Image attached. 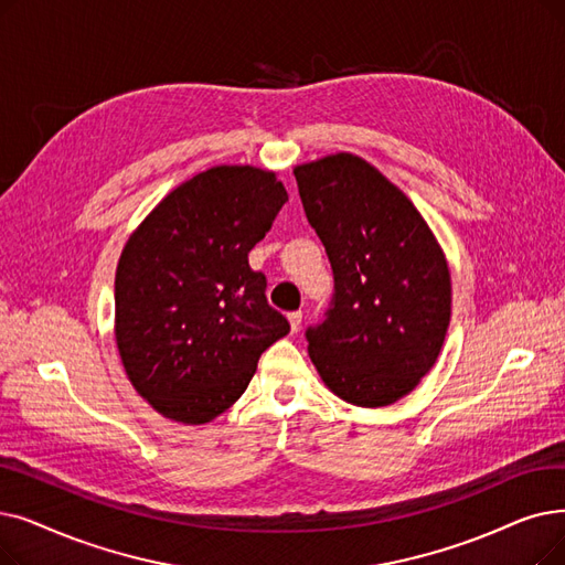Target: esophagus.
<instances>
[{
    "label": "esophagus",
    "mask_w": 565,
    "mask_h": 565,
    "mask_svg": "<svg viewBox=\"0 0 565 565\" xmlns=\"http://www.w3.org/2000/svg\"><path fill=\"white\" fill-rule=\"evenodd\" d=\"M288 321H290V332H298L302 326V311H290Z\"/></svg>",
    "instance_id": "esophagus-1"
}]
</instances>
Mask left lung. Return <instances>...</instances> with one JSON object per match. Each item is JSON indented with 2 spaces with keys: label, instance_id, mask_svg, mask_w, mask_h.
I'll return each instance as SVG.
<instances>
[{
  "label": "left lung",
  "instance_id": "left-lung-1",
  "mask_svg": "<svg viewBox=\"0 0 565 565\" xmlns=\"http://www.w3.org/2000/svg\"><path fill=\"white\" fill-rule=\"evenodd\" d=\"M307 222L321 237L334 292L307 328L326 385L355 406L402 399L431 370L450 326V273L420 212L355 154L296 170Z\"/></svg>",
  "mask_w": 565,
  "mask_h": 565
}]
</instances>
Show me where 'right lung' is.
Segmentation results:
<instances>
[{
    "label": "right lung",
    "instance_id": "right-lung-1",
    "mask_svg": "<svg viewBox=\"0 0 565 565\" xmlns=\"http://www.w3.org/2000/svg\"><path fill=\"white\" fill-rule=\"evenodd\" d=\"M288 201L275 173L216 166L170 191L129 237L115 275V339L127 376L161 415L203 425L247 390L290 332L249 252Z\"/></svg>",
    "mask_w": 565,
    "mask_h": 565
}]
</instances>
